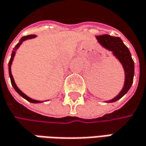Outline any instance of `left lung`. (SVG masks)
Instances as JSON below:
<instances>
[{
	"instance_id": "left-lung-1",
	"label": "left lung",
	"mask_w": 146,
	"mask_h": 146,
	"mask_svg": "<svg viewBox=\"0 0 146 146\" xmlns=\"http://www.w3.org/2000/svg\"><path fill=\"white\" fill-rule=\"evenodd\" d=\"M96 38L103 47L113 52L114 55L122 64L125 69V80L124 87L121 92L115 98L109 101V102H113L121 98L131 87L133 78H134V61L128 48L125 45L122 40L119 37L111 36L108 35H98Z\"/></svg>"
}]
</instances>
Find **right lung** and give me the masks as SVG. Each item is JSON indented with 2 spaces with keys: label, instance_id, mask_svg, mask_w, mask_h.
Here are the masks:
<instances>
[{
  "label": "right lung",
  "instance_id": "obj_1",
  "mask_svg": "<svg viewBox=\"0 0 146 146\" xmlns=\"http://www.w3.org/2000/svg\"><path fill=\"white\" fill-rule=\"evenodd\" d=\"M36 37V35H26V36H24V37H22L21 39V41H20V43H18L16 45H15V47L13 49V52H12V54H11V59H10V61H9V74H10V78H11V84H12V86H13V88H15V90L21 96L22 98H24L25 99H26L27 101H29L30 102H33V103H39L40 102L39 101H36V100H33V99L30 98L29 97H27L25 94H24L23 92H22L18 88H17V86L15 85V81H14V78L13 77H12V74H11V63H12V61H13V58L14 56H15V51L19 48V46L21 44V43L24 41V40H25V39H32V38H35Z\"/></svg>",
  "mask_w": 146,
  "mask_h": 146
}]
</instances>
